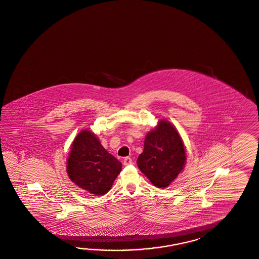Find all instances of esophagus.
<instances>
[{"instance_id": "esophagus-1", "label": "esophagus", "mask_w": 259, "mask_h": 259, "mask_svg": "<svg viewBox=\"0 0 259 259\" xmlns=\"http://www.w3.org/2000/svg\"><path fill=\"white\" fill-rule=\"evenodd\" d=\"M133 163V161L132 159L130 158V157H125L124 159H123V164L125 165V166H128V165H131Z\"/></svg>"}]
</instances>
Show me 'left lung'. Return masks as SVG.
Masks as SVG:
<instances>
[{
  "mask_svg": "<svg viewBox=\"0 0 259 259\" xmlns=\"http://www.w3.org/2000/svg\"><path fill=\"white\" fill-rule=\"evenodd\" d=\"M186 161L182 140L174 126L161 120L147 134L137 164L157 188L165 189L181 172Z\"/></svg>",
  "mask_w": 259,
  "mask_h": 259,
  "instance_id": "8db88e82",
  "label": "left lung"
}]
</instances>
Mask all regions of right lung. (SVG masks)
Segmentation results:
<instances>
[{
  "instance_id": "obj_1",
  "label": "right lung",
  "mask_w": 259,
  "mask_h": 259,
  "mask_svg": "<svg viewBox=\"0 0 259 259\" xmlns=\"http://www.w3.org/2000/svg\"><path fill=\"white\" fill-rule=\"evenodd\" d=\"M120 170L121 163L107 153L91 131L78 134L67 165L72 182L91 194L104 195L111 189Z\"/></svg>"
}]
</instances>
